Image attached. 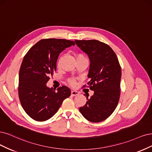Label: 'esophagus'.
I'll use <instances>...</instances> for the list:
<instances>
[{
  "mask_svg": "<svg viewBox=\"0 0 152 152\" xmlns=\"http://www.w3.org/2000/svg\"><path fill=\"white\" fill-rule=\"evenodd\" d=\"M79 94H80V93L77 91H75V90L71 91V95H72V96H77Z\"/></svg>",
  "mask_w": 152,
  "mask_h": 152,
  "instance_id": "obj_1",
  "label": "esophagus"
}]
</instances>
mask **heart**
Listing matches in <instances>:
<instances>
[{"label":"heart","instance_id":"b5f03b06","mask_svg":"<svg viewBox=\"0 0 152 152\" xmlns=\"http://www.w3.org/2000/svg\"><path fill=\"white\" fill-rule=\"evenodd\" d=\"M75 57L76 58V60L77 59H80V58H86L85 56L83 54L81 53H76L75 54ZM61 58H59L57 61V66L58 67H59L61 66ZM68 83L71 86H75L76 85V81L74 79H69L68 80Z\"/></svg>","mask_w":152,"mask_h":152}]
</instances>
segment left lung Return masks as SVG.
I'll return each instance as SVG.
<instances>
[{
  "label": "left lung",
  "mask_w": 152,
  "mask_h": 152,
  "mask_svg": "<svg viewBox=\"0 0 152 152\" xmlns=\"http://www.w3.org/2000/svg\"><path fill=\"white\" fill-rule=\"evenodd\" d=\"M76 45L89 56L90 66L87 83L94 94L80 111L93 122L105 120L113 113L120 97L121 67L117 56L107 44L96 40H75Z\"/></svg>",
  "instance_id": "left-lung-1"
}]
</instances>
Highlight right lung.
Segmentation results:
<instances>
[{
  "label": "right lung",
  "instance_id": "obj_1",
  "mask_svg": "<svg viewBox=\"0 0 152 152\" xmlns=\"http://www.w3.org/2000/svg\"><path fill=\"white\" fill-rule=\"evenodd\" d=\"M75 45L74 41L65 39H43L24 56L19 73L18 95L23 109L33 119H49L64 100L71 95L70 89L66 86L56 91L47 87L46 83L56 70L60 52Z\"/></svg>",
  "mask_w": 152,
  "mask_h": 152
}]
</instances>
